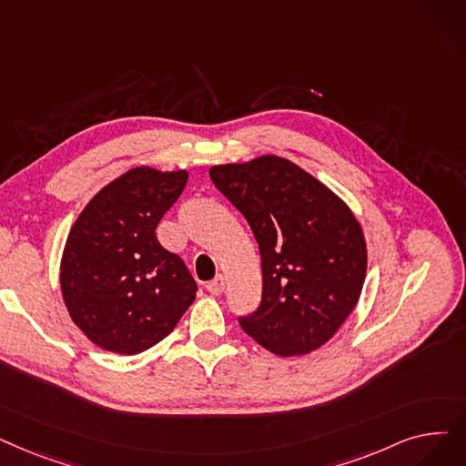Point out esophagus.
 <instances>
[{"label":"esophagus","mask_w":466,"mask_h":466,"mask_svg":"<svg viewBox=\"0 0 466 466\" xmlns=\"http://www.w3.org/2000/svg\"><path fill=\"white\" fill-rule=\"evenodd\" d=\"M206 289L211 293V295H220L222 291H225V278H222L220 274L217 278H213L211 281H208Z\"/></svg>","instance_id":"1"}]
</instances>
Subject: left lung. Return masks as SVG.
<instances>
[{"mask_svg":"<svg viewBox=\"0 0 466 466\" xmlns=\"http://www.w3.org/2000/svg\"><path fill=\"white\" fill-rule=\"evenodd\" d=\"M260 251L258 307L241 329L278 356L319 349L354 310L368 270L360 222L328 187L278 156L209 169Z\"/></svg>","mask_w":466,"mask_h":466,"instance_id":"obj_1","label":"left lung"}]
</instances>
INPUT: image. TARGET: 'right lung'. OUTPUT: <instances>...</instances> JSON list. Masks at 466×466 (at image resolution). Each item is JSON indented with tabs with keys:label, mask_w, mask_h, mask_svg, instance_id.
Returning <instances> with one entry per match:
<instances>
[{
	"label": "right lung",
	"mask_w": 466,
	"mask_h": 466,
	"mask_svg": "<svg viewBox=\"0 0 466 466\" xmlns=\"http://www.w3.org/2000/svg\"><path fill=\"white\" fill-rule=\"evenodd\" d=\"M187 180V171L135 167L100 190L74 222L60 288L74 323L100 349L145 352L194 302L198 286L185 260L156 238Z\"/></svg>",
	"instance_id": "1"
}]
</instances>
